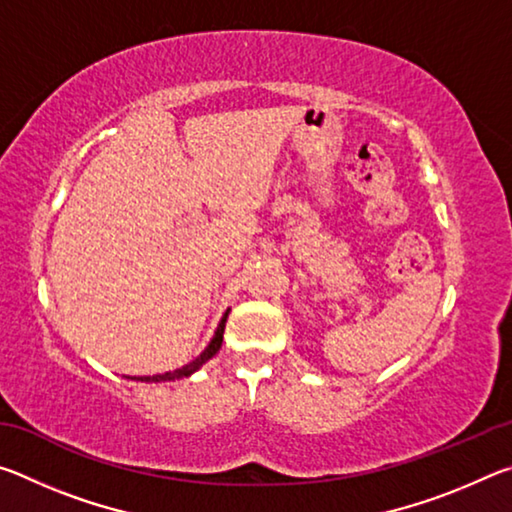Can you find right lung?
Masks as SVG:
<instances>
[{"label": "right lung", "instance_id": "1", "mask_svg": "<svg viewBox=\"0 0 512 512\" xmlns=\"http://www.w3.org/2000/svg\"><path fill=\"white\" fill-rule=\"evenodd\" d=\"M230 311V309H228ZM228 311H225L223 314V318H221V323H219V327H216V332H214V339L210 341V345H207V348L198 354V357L194 359V361H189L187 366H183V368H178V370H173V372H164V375H153V377H128V379H137V381H173V379H183V377H189L192 375V372H196L198 368L203 366L205 361H210L216 352L221 350V343H223V329H225V320H228Z\"/></svg>", "mask_w": 512, "mask_h": 512}]
</instances>
